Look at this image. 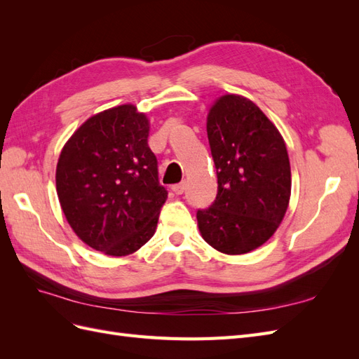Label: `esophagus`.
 <instances>
[{
    "label": "esophagus",
    "mask_w": 359,
    "mask_h": 359,
    "mask_svg": "<svg viewBox=\"0 0 359 359\" xmlns=\"http://www.w3.org/2000/svg\"><path fill=\"white\" fill-rule=\"evenodd\" d=\"M172 190H173V193H175V194H182L184 190H186V182L181 181V182L175 184V186H172Z\"/></svg>",
    "instance_id": "obj_1"
}]
</instances>
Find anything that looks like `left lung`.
Returning <instances> with one entry per match:
<instances>
[{"mask_svg": "<svg viewBox=\"0 0 359 359\" xmlns=\"http://www.w3.org/2000/svg\"><path fill=\"white\" fill-rule=\"evenodd\" d=\"M217 169V196L198 210L203 240L226 255H244L266 243L285 217L290 165L285 140L252 102L227 94L206 121Z\"/></svg>", "mask_w": 359, "mask_h": 359, "instance_id": "8db88e82", "label": "left lung"}]
</instances>
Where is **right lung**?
I'll use <instances>...</instances> for the list:
<instances>
[{
	"mask_svg": "<svg viewBox=\"0 0 359 359\" xmlns=\"http://www.w3.org/2000/svg\"><path fill=\"white\" fill-rule=\"evenodd\" d=\"M133 104L91 116L62 148L57 193L74 233L109 256L135 253L154 235L168 190Z\"/></svg>",
	"mask_w": 359,
	"mask_h": 359,
	"instance_id": "1",
	"label": "right lung"
}]
</instances>
